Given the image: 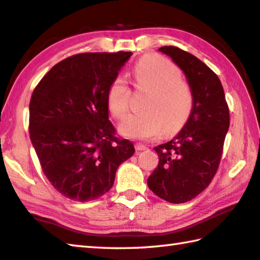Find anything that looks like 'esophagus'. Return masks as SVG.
Returning a JSON list of instances; mask_svg holds the SVG:
<instances>
[{"label":"esophagus","instance_id":"1","mask_svg":"<svg viewBox=\"0 0 260 260\" xmlns=\"http://www.w3.org/2000/svg\"><path fill=\"white\" fill-rule=\"evenodd\" d=\"M135 148H136V150H138V151H144V150H148V146H145V145L141 144V143H136Z\"/></svg>","mask_w":260,"mask_h":260}]
</instances>
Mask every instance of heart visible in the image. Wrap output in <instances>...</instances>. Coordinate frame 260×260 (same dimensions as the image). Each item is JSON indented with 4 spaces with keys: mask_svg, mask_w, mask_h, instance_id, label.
<instances>
[{
    "mask_svg": "<svg viewBox=\"0 0 260 260\" xmlns=\"http://www.w3.org/2000/svg\"><path fill=\"white\" fill-rule=\"evenodd\" d=\"M132 75L134 86L146 91L140 114L127 115L119 125V132L139 140L160 135H173L181 128L193 107L192 89L181 78V70L172 61L158 54L143 56L136 63ZM108 107L116 118H121L129 105V88L118 76L111 82L107 94Z\"/></svg>",
    "mask_w": 260,
    "mask_h": 260,
    "instance_id": "1",
    "label": "heart"
}]
</instances>
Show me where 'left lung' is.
<instances>
[{
	"label": "left lung",
	"instance_id": "obj_1",
	"mask_svg": "<svg viewBox=\"0 0 260 260\" xmlns=\"http://www.w3.org/2000/svg\"><path fill=\"white\" fill-rule=\"evenodd\" d=\"M171 56L186 77L193 107L185 125L167 143L155 146L159 164L148 178L154 194L184 204L209 185L220 161L230 111L217 75L197 56L175 46L159 49Z\"/></svg>",
	"mask_w": 260,
	"mask_h": 260
}]
</instances>
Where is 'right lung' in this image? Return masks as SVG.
Returning a JSON list of instances; mask_svg holds the SVG:
<instances>
[{
    "label": "right lung",
    "mask_w": 260,
    "mask_h": 260,
    "mask_svg": "<svg viewBox=\"0 0 260 260\" xmlns=\"http://www.w3.org/2000/svg\"><path fill=\"white\" fill-rule=\"evenodd\" d=\"M132 52L81 53L41 79L29 103V134L42 169L61 194L86 202L114 185L117 168L134 154L115 136L107 94Z\"/></svg>",
    "instance_id": "1"
}]
</instances>
